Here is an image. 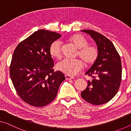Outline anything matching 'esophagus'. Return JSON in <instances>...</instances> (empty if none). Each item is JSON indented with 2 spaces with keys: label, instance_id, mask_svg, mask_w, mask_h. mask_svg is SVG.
Returning a JSON list of instances; mask_svg holds the SVG:
<instances>
[{
  "label": "esophagus",
  "instance_id": "34e87169",
  "mask_svg": "<svg viewBox=\"0 0 131 131\" xmlns=\"http://www.w3.org/2000/svg\"><path fill=\"white\" fill-rule=\"evenodd\" d=\"M65 78L67 80H71V79H73L74 77L70 75H65Z\"/></svg>",
  "mask_w": 131,
  "mask_h": 131
}]
</instances>
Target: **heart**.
I'll use <instances>...</instances> for the list:
<instances>
[{
	"label": "heart",
	"instance_id": "heart-1",
	"mask_svg": "<svg viewBox=\"0 0 131 131\" xmlns=\"http://www.w3.org/2000/svg\"><path fill=\"white\" fill-rule=\"evenodd\" d=\"M69 41L78 49L77 55L86 66L95 63L98 57V50L95 46L89 45L86 39L80 34L71 36ZM49 53L53 58L56 59L61 57V46L59 41H54L49 47ZM82 63L79 60L65 59L56 65V69L68 75H75L82 68Z\"/></svg>",
	"mask_w": 131,
	"mask_h": 131
}]
</instances>
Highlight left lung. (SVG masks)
I'll return each instance as SVG.
<instances>
[{"instance_id": "obj_1", "label": "left lung", "mask_w": 131, "mask_h": 131, "mask_svg": "<svg viewBox=\"0 0 131 131\" xmlns=\"http://www.w3.org/2000/svg\"><path fill=\"white\" fill-rule=\"evenodd\" d=\"M81 31L90 35L98 50L97 60L85 72L93 80L88 81L81 97L92 104H104L112 99L119 89L122 77L121 59L113 43L104 36L93 30Z\"/></svg>"}]
</instances>
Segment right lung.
<instances>
[{
	"label": "right lung",
	"instance_id": "add662e5",
	"mask_svg": "<svg viewBox=\"0 0 131 131\" xmlns=\"http://www.w3.org/2000/svg\"><path fill=\"white\" fill-rule=\"evenodd\" d=\"M61 35L40 29L20 42L13 53L10 77L19 96L31 106L43 107L56 96L65 77L54 71L49 47Z\"/></svg>",
	"mask_w": 131,
	"mask_h": 131
}]
</instances>
